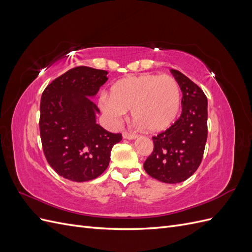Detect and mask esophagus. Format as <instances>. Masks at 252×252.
<instances>
[{"label": "esophagus", "mask_w": 252, "mask_h": 252, "mask_svg": "<svg viewBox=\"0 0 252 252\" xmlns=\"http://www.w3.org/2000/svg\"><path fill=\"white\" fill-rule=\"evenodd\" d=\"M123 138L124 139H128V140H134L138 138V135L132 133V132H129V131H123Z\"/></svg>", "instance_id": "34e87169"}]
</instances>
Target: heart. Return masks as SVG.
Segmentation results:
<instances>
[{
  "label": "heart",
  "instance_id": "obj_1",
  "mask_svg": "<svg viewBox=\"0 0 252 252\" xmlns=\"http://www.w3.org/2000/svg\"><path fill=\"white\" fill-rule=\"evenodd\" d=\"M107 100L101 103L105 113L120 119L131 109L134 123L148 132L171 127L182 108L180 85L170 75L145 73L119 80L111 86Z\"/></svg>",
  "mask_w": 252,
  "mask_h": 252
}]
</instances>
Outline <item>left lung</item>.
I'll return each instance as SVG.
<instances>
[{
    "label": "left lung",
    "instance_id": "8db88e82",
    "mask_svg": "<svg viewBox=\"0 0 252 252\" xmlns=\"http://www.w3.org/2000/svg\"><path fill=\"white\" fill-rule=\"evenodd\" d=\"M183 93L182 113L174 124L152 136L154 151L144 163L151 178L169 184L187 180L199 168L207 141V97L179 70L170 69Z\"/></svg>",
    "mask_w": 252,
    "mask_h": 252
}]
</instances>
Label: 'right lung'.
Listing matches in <instances>:
<instances>
[{
    "instance_id": "right-lung-1",
    "label": "right lung",
    "mask_w": 252,
    "mask_h": 252,
    "mask_svg": "<svg viewBox=\"0 0 252 252\" xmlns=\"http://www.w3.org/2000/svg\"><path fill=\"white\" fill-rule=\"evenodd\" d=\"M107 71L74 67L45 88L40 106V134L45 158L61 177L87 182L101 175L121 133L96 124L100 112L91 100L108 80Z\"/></svg>"
}]
</instances>
